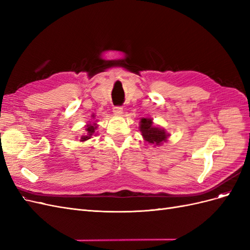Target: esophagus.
I'll return each instance as SVG.
<instances>
[{
	"label": "esophagus",
	"instance_id": "obj_1",
	"mask_svg": "<svg viewBox=\"0 0 250 250\" xmlns=\"http://www.w3.org/2000/svg\"><path fill=\"white\" fill-rule=\"evenodd\" d=\"M113 113H115L116 116H122L123 115V108L120 107V106L113 107Z\"/></svg>",
	"mask_w": 250,
	"mask_h": 250
}]
</instances>
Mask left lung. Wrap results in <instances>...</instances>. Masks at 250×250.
Returning a JSON list of instances; mask_svg holds the SVG:
<instances>
[{"instance_id": "obj_1", "label": "left lung", "mask_w": 250, "mask_h": 250, "mask_svg": "<svg viewBox=\"0 0 250 250\" xmlns=\"http://www.w3.org/2000/svg\"><path fill=\"white\" fill-rule=\"evenodd\" d=\"M153 119L142 118L140 122V131L144 141L148 142L150 145L161 146L163 143L167 142L170 137V133L166 131L164 128L155 126L153 124Z\"/></svg>"}]
</instances>
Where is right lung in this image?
Segmentation results:
<instances>
[{"label": "right lung", "instance_id": "right-lung-1", "mask_svg": "<svg viewBox=\"0 0 250 250\" xmlns=\"http://www.w3.org/2000/svg\"><path fill=\"white\" fill-rule=\"evenodd\" d=\"M84 127H85V132L80 137V140H79L80 142H85L92 138L93 135L97 134V132H96L97 128H98L97 121H94V122H88Z\"/></svg>", "mask_w": 250, "mask_h": 250}]
</instances>
